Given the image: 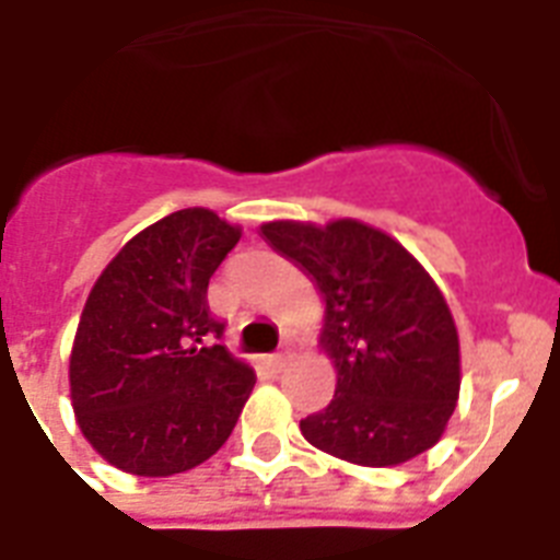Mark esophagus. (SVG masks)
<instances>
[{"instance_id":"34e87169","label":"esophagus","mask_w":560,"mask_h":560,"mask_svg":"<svg viewBox=\"0 0 560 560\" xmlns=\"http://www.w3.org/2000/svg\"><path fill=\"white\" fill-rule=\"evenodd\" d=\"M288 361H290L288 352H276V355H270L272 370H281V368H284V364H288Z\"/></svg>"}]
</instances>
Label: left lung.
Listing matches in <instances>:
<instances>
[{
	"mask_svg": "<svg viewBox=\"0 0 560 560\" xmlns=\"http://www.w3.org/2000/svg\"><path fill=\"white\" fill-rule=\"evenodd\" d=\"M258 233L324 299L318 345L336 368V396L304 418V439L361 467H396L439 444L462 389V350L421 261L359 219L267 222Z\"/></svg>",
	"mask_w": 560,
	"mask_h": 560,
	"instance_id": "left-lung-1",
	"label": "left lung"
}]
</instances>
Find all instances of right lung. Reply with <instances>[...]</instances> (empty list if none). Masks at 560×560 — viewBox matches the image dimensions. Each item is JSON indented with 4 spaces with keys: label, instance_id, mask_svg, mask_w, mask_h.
<instances>
[{
    "label": "right lung",
    "instance_id": "add662e5",
    "mask_svg": "<svg viewBox=\"0 0 560 560\" xmlns=\"http://www.w3.org/2000/svg\"><path fill=\"white\" fill-rule=\"evenodd\" d=\"M242 228L185 208L136 233L93 284L73 350L70 401L82 435L121 472L164 478L230 439L256 373L224 345L208 284Z\"/></svg>",
    "mask_w": 560,
    "mask_h": 560
}]
</instances>
